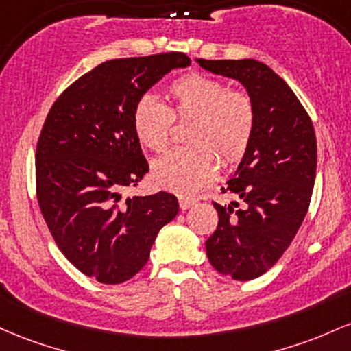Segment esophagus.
<instances>
[{"label":"esophagus","mask_w":351,"mask_h":351,"mask_svg":"<svg viewBox=\"0 0 351 351\" xmlns=\"http://www.w3.org/2000/svg\"><path fill=\"white\" fill-rule=\"evenodd\" d=\"M194 204L195 199H192V197H179V207L182 208V210H187V208H191Z\"/></svg>","instance_id":"34e87169"}]
</instances>
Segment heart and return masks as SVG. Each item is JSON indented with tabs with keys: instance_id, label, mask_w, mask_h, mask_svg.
I'll list each match as a JSON object with an SVG mask.
<instances>
[{
	"instance_id": "obj_1",
	"label": "heart",
	"mask_w": 351,
	"mask_h": 351,
	"mask_svg": "<svg viewBox=\"0 0 351 351\" xmlns=\"http://www.w3.org/2000/svg\"><path fill=\"white\" fill-rule=\"evenodd\" d=\"M169 104L145 94L136 102L132 128L145 149L162 152L171 143L174 121H191L189 147L174 149L157 159L152 176L157 186L192 195L215 177L219 158L235 164L249 147L255 129V106L245 90L204 73H189L171 82Z\"/></svg>"
}]
</instances>
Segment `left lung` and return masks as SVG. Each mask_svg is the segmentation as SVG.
<instances>
[{
  "mask_svg": "<svg viewBox=\"0 0 351 351\" xmlns=\"http://www.w3.org/2000/svg\"><path fill=\"white\" fill-rule=\"evenodd\" d=\"M204 69L234 77L255 106V129L235 177L222 194L242 200L214 202L219 223L207 239L208 262L234 280L265 274L300 228L317 174V139L308 112L278 74L255 59H197Z\"/></svg>",
  "mask_w": 351,
  "mask_h": 351,
  "instance_id": "left-lung-1",
  "label": "left lung"
}]
</instances>
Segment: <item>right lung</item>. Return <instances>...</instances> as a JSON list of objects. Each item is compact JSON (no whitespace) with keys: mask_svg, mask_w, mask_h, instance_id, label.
Wrapping results in <instances>:
<instances>
[{"mask_svg":"<svg viewBox=\"0 0 351 351\" xmlns=\"http://www.w3.org/2000/svg\"><path fill=\"white\" fill-rule=\"evenodd\" d=\"M191 64L184 53L101 62L58 97L36 145V197L64 257L101 283H123L179 212L169 192L123 199L149 172L132 128L136 102L164 74Z\"/></svg>","mask_w":351,"mask_h":351,"instance_id":"add662e5","label":"right lung"}]
</instances>
